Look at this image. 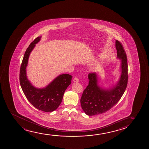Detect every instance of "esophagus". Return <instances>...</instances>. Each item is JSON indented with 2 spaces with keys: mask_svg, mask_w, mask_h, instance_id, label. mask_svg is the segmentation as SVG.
Returning <instances> with one entry per match:
<instances>
[{
  "mask_svg": "<svg viewBox=\"0 0 149 149\" xmlns=\"http://www.w3.org/2000/svg\"><path fill=\"white\" fill-rule=\"evenodd\" d=\"M73 81L74 82H79V79L77 77H76L74 78Z\"/></svg>",
  "mask_w": 149,
  "mask_h": 149,
  "instance_id": "1",
  "label": "esophagus"
}]
</instances>
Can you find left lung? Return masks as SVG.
I'll return each instance as SVG.
<instances>
[{"label":"left lung","mask_w":149,"mask_h":149,"mask_svg":"<svg viewBox=\"0 0 149 149\" xmlns=\"http://www.w3.org/2000/svg\"><path fill=\"white\" fill-rule=\"evenodd\" d=\"M118 58L122 59V74L116 86L105 90L98 86L96 73L88 74L89 82L84 90L80 103L82 109L88 116L102 114L110 110L120 100L128 84V63L126 53L120 42H116Z\"/></svg>","instance_id":"left-lung-1"}]
</instances>
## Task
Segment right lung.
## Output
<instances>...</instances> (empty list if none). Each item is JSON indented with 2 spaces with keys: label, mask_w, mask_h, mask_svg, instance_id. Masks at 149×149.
<instances>
[{
  "label": "right lung",
  "mask_w": 149,
  "mask_h": 149,
  "mask_svg": "<svg viewBox=\"0 0 149 149\" xmlns=\"http://www.w3.org/2000/svg\"><path fill=\"white\" fill-rule=\"evenodd\" d=\"M40 39L41 37H37L27 48L21 65L19 80L23 92L29 102L39 110L51 112L61 103L64 93L71 83L73 77L68 74H61L43 88H37L31 85L27 78L26 68L29 54Z\"/></svg>",
  "instance_id": "right-lung-1"
}]
</instances>
